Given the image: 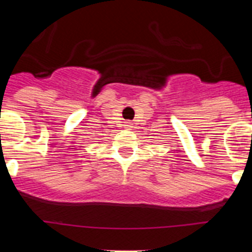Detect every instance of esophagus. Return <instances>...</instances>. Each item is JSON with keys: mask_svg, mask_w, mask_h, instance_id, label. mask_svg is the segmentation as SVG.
<instances>
[{"mask_svg": "<svg viewBox=\"0 0 252 252\" xmlns=\"http://www.w3.org/2000/svg\"><path fill=\"white\" fill-rule=\"evenodd\" d=\"M125 126H126V127H127V128H131L132 124H131V122H126V125H125Z\"/></svg>", "mask_w": 252, "mask_h": 252, "instance_id": "esophagus-1", "label": "esophagus"}]
</instances>
